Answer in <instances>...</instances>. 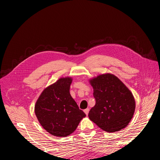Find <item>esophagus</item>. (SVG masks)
Segmentation results:
<instances>
[{
	"label": "esophagus",
	"instance_id": "1",
	"mask_svg": "<svg viewBox=\"0 0 160 160\" xmlns=\"http://www.w3.org/2000/svg\"><path fill=\"white\" fill-rule=\"evenodd\" d=\"M89 109H85V110H84V112H85V113L88 115V113H89Z\"/></svg>",
	"mask_w": 160,
	"mask_h": 160
}]
</instances>
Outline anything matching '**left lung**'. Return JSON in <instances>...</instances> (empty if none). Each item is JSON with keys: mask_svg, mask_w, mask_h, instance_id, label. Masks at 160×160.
I'll return each mask as SVG.
<instances>
[{"mask_svg": "<svg viewBox=\"0 0 160 160\" xmlns=\"http://www.w3.org/2000/svg\"><path fill=\"white\" fill-rule=\"evenodd\" d=\"M95 105L89 118L107 132H118L132 119L135 108L133 96L117 77L103 74L91 79Z\"/></svg>", "mask_w": 160, "mask_h": 160, "instance_id": "obj_1", "label": "left lung"}]
</instances>
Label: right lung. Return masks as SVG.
<instances>
[{
    "label": "right lung",
    "instance_id": "obj_1",
    "mask_svg": "<svg viewBox=\"0 0 160 160\" xmlns=\"http://www.w3.org/2000/svg\"><path fill=\"white\" fill-rule=\"evenodd\" d=\"M72 79L61 78L47 88L38 98L35 112L47 132L57 137L72 133L86 115L70 95Z\"/></svg>",
    "mask_w": 160,
    "mask_h": 160
}]
</instances>
